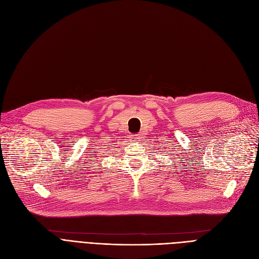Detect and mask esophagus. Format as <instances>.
Masks as SVG:
<instances>
[{"instance_id":"1","label":"esophagus","mask_w":259,"mask_h":259,"mask_svg":"<svg viewBox=\"0 0 259 259\" xmlns=\"http://www.w3.org/2000/svg\"><path fill=\"white\" fill-rule=\"evenodd\" d=\"M132 140H134V141H139L140 139H141V137H140V135H131V137H130Z\"/></svg>"}]
</instances>
